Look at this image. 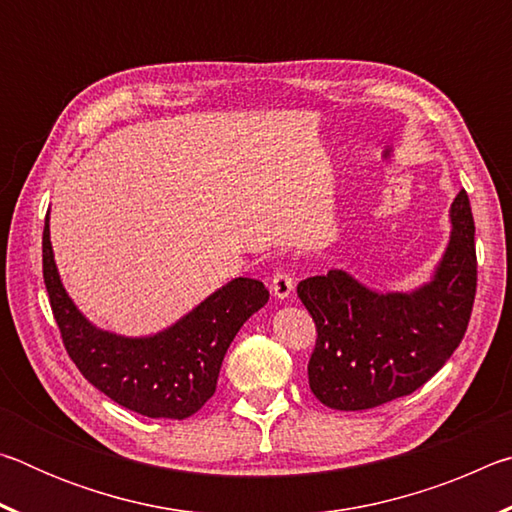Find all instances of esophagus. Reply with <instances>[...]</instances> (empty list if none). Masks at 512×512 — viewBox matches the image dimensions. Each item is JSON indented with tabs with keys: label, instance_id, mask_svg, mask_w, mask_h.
<instances>
[{
	"label": "esophagus",
	"instance_id": "obj_1",
	"mask_svg": "<svg viewBox=\"0 0 512 512\" xmlns=\"http://www.w3.org/2000/svg\"><path fill=\"white\" fill-rule=\"evenodd\" d=\"M271 291H273V296L277 300H287L291 296V291H293V277H291V273H287V271L275 273L273 275V282H271Z\"/></svg>",
	"mask_w": 512,
	"mask_h": 512
}]
</instances>
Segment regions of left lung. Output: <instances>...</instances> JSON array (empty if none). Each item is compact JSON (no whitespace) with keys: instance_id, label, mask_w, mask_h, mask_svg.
I'll list each match as a JSON object with an SVG mask.
<instances>
[{"instance_id":"left-lung-1","label":"left lung","mask_w":512,"mask_h":512,"mask_svg":"<svg viewBox=\"0 0 512 512\" xmlns=\"http://www.w3.org/2000/svg\"><path fill=\"white\" fill-rule=\"evenodd\" d=\"M449 219V244L418 289L381 293L341 268L298 284L318 332L309 388L329 409H375L411 395L463 341L476 293L474 219L465 189Z\"/></svg>"}]
</instances>
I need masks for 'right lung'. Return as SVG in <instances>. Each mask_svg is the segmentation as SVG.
<instances>
[{
	"mask_svg": "<svg viewBox=\"0 0 512 512\" xmlns=\"http://www.w3.org/2000/svg\"><path fill=\"white\" fill-rule=\"evenodd\" d=\"M42 275L69 359L112 402L146 418L185 420L201 409L216 391L232 339L268 302L262 282L235 277L158 334L121 336L99 329L60 282L49 214L42 232Z\"/></svg>",
	"mask_w": 512,
	"mask_h": 512,
	"instance_id": "add662e5",
	"label": "right lung"
}]
</instances>
